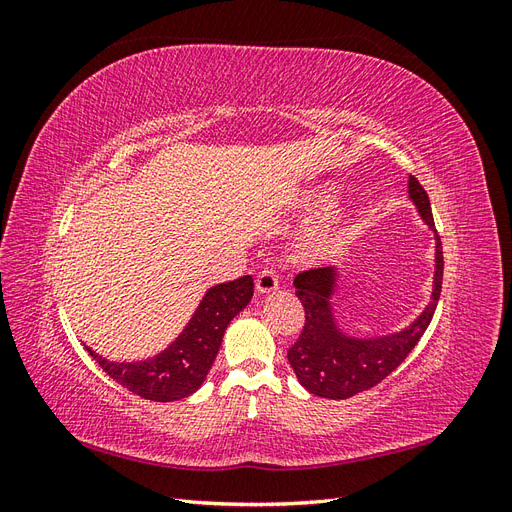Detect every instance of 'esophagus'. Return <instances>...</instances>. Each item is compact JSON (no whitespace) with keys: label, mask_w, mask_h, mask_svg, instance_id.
I'll use <instances>...</instances> for the list:
<instances>
[{"label":"esophagus","mask_w":512,"mask_h":512,"mask_svg":"<svg viewBox=\"0 0 512 512\" xmlns=\"http://www.w3.org/2000/svg\"><path fill=\"white\" fill-rule=\"evenodd\" d=\"M277 288V275L273 269H262L258 275H256V290L258 292H273Z\"/></svg>","instance_id":"34e87169"}]
</instances>
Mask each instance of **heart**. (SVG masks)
<instances>
[{
    "label": "heart",
    "mask_w": 512,
    "mask_h": 512,
    "mask_svg": "<svg viewBox=\"0 0 512 512\" xmlns=\"http://www.w3.org/2000/svg\"><path fill=\"white\" fill-rule=\"evenodd\" d=\"M333 241H335V235H333L331 230H320V232H316V235L303 245V254H305L307 258H322V256H327L329 250L333 247Z\"/></svg>",
    "instance_id": "heart-1"
}]
</instances>
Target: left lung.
<instances>
[{"instance_id": "obj_1", "label": "left lung", "mask_w": 512, "mask_h": 512, "mask_svg": "<svg viewBox=\"0 0 512 512\" xmlns=\"http://www.w3.org/2000/svg\"><path fill=\"white\" fill-rule=\"evenodd\" d=\"M410 198L423 220L436 228L431 215L429 196L416 177L410 175ZM436 282L431 303L406 331L380 339H350L337 331L329 297L335 286V269H307L294 277V294L305 309L303 329L288 348V361L299 382L309 393L329 399H346L367 389H374L386 376L406 361V356L421 342L436 312L442 290L444 256L436 235Z\"/></svg>"}]
</instances>
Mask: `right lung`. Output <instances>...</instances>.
<instances>
[{"label": "right lung", "instance_id": "obj_1", "mask_svg": "<svg viewBox=\"0 0 512 512\" xmlns=\"http://www.w3.org/2000/svg\"><path fill=\"white\" fill-rule=\"evenodd\" d=\"M252 294V275L213 286L177 342L151 361L111 363L87 350L108 376L134 395L151 401L183 399L205 382L228 322L250 303Z\"/></svg>", "mask_w": 512, "mask_h": 512}]
</instances>
